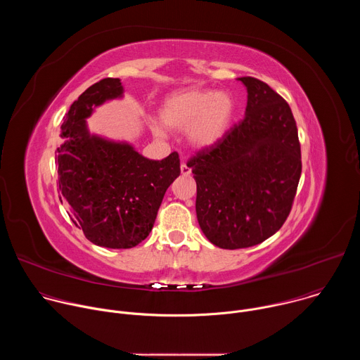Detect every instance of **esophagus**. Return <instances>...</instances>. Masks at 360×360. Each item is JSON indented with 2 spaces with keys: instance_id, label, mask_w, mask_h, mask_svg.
I'll return each mask as SVG.
<instances>
[{
  "instance_id": "obj_1",
  "label": "esophagus",
  "mask_w": 360,
  "mask_h": 360,
  "mask_svg": "<svg viewBox=\"0 0 360 360\" xmlns=\"http://www.w3.org/2000/svg\"><path fill=\"white\" fill-rule=\"evenodd\" d=\"M181 174L184 175V176H189L191 175V168H189V165L184 161L182 162V165H181Z\"/></svg>"
}]
</instances>
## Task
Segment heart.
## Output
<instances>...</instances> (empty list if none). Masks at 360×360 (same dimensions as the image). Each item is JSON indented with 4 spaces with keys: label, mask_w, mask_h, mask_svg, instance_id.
Returning <instances> with one entry per match:
<instances>
[{
    "label": "heart",
    "mask_w": 360,
    "mask_h": 360,
    "mask_svg": "<svg viewBox=\"0 0 360 360\" xmlns=\"http://www.w3.org/2000/svg\"><path fill=\"white\" fill-rule=\"evenodd\" d=\"M235 112L233 98L228 92L186 88L169 94L160 105L162 127L186 131L189 142L200 149L211 148L226 134ZM153 131L162 135L160 127Z\"/></svg>",
    "instance_id": "heart-1"
}]
</instances>
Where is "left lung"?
<instances>
[{
  "mask_svg": "<svg viewBox=\"0 0 360 360\" xmlns=\"http://www.w3.org/2000/svg\"><path fill=\"white\" fill-rule=\"evenodd\" d=\"M238 79L248 91L243 120L188 161L199 226L222 249L249 248L276 233L292 210L302 172L288 102L259 79Z\"/></svg>",
  "mask_w": 360,
  "mask_h": 360,
  "instance_id": "left-lung-1",
  "label": "left lung"
}]
</instances>
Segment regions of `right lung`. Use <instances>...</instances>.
I'll list each match as a JSON object with an SVG mask.
<instances>
[{
	"label": "right lung",
	"mask_w": 360,
	"mask_h": 360,
	"mask_svg": "<svg viewBox=\"0 0 360 360\" xmlns=\"http://www.w3.org/2000/svg\"><path fill=\"white\" fill-rule=\"evenodd\" d=\"M120 78H104L85 89L64 117L57 148L60 200L92 243L128 249L152 231L169 185L179 176V155L162 161L142 157L127 142L91 135L86 118L105 101L121 98Z\"/></svg>",
	"instance_id": "obj_1"
}]
</instances>
